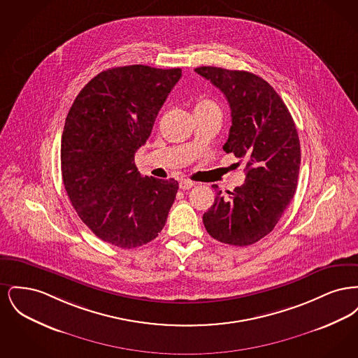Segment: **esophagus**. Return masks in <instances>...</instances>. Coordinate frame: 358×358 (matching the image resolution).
I'll return each mask as SVG.
<instances>
[{"instance_id": "obj_1", "label": "esophagus", "mask_w": 358, "mask_h": 358, "mask_svg": "<svg viewBox=\"0 0 358 358\" xmlns=\"http://www.w3.org/2000/svg\"><path fill=\"white\" fill-rule=\"evenodd\" d=\"M192 187H194V182H193V181H189V180H181V181H180V187L184 189V190L190 189Z\"/></svg>"}]
</instances>
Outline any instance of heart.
I'll use <instances>...</instances> for the list:
<instances>
[{
  "instance_id": "1",
  "label": "heart",
  "mask_w": 358,
  "mask_h": 358,
  "mask_svg": "<svg viewBox=\"0 0 358 358\" xmlns=\"http://www.w3.org/2000/svg\"><path fill=\"white\" fill-rule=\"evenodd\" d=\"M204 111H217L220 113L219 104L210 99H201L194 104V113H204Z\"/></svg>"
}]
</instances>
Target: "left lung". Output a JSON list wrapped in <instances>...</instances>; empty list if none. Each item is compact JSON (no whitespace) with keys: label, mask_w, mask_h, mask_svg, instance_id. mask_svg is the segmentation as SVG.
<instances>
[{"label":"left lung","mask_w":358,"mask_h":358,"mask_svg":"<svg viewBox=\"0 0 358 358\" xmlns=\"http://www.w3.org/2000/svg\"><path fill=\"white\" fill-rule=\"evenodd\" d=\"M216 85L231 107L232 126L222 146L247 161L245 181L216 199L203 216L206 232L231 245H251L268 235L294 197L301 145L289 108L255 73L219 67L194 69Z\"/></svg>","instance_id":"8db88e82"}]
</instances>
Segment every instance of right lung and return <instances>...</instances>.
Returning a JSON list of instances; mask_svg holds the SVG:
<instances>
[{
  "mask_svg": "<svg viewBox=\"0 0 358 358\" xmlns=\"http://www.w3.org/2000/svg\"><path fill=\"white\" fill-rule=\"evenodd\" d=\"M181 69L126 66L91 79L69 108L62 174L71 204L103 241L141 247L162 231L178 182L142 177L134 162Z\"/></svg>",
  "mask_w": 358,
  "mask_h": 358,
  "instance_id": "right-lung-1",
  "label": "right lung"
}]
</instances>
